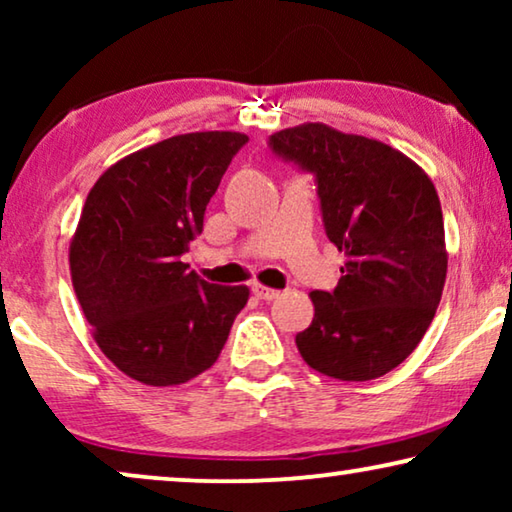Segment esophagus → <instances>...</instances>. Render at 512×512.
Returning <instances> with one entry per match:
<instances>
[{"instance_id":"1","label":"esophagus","mask_w":512,"mask_h":512,"mask_svg":"<svg viewBox=\"0 0 512 512\" xmlns=\"http://www.w3.org/2000/svg\"><path fill=\"white\" fill-rule=\"evenodd\" d=\"M251 291H254V296L258 300H275L279 296L277 289H270V286H263V284H254V289Z\"/></svg>"}]
</instances>
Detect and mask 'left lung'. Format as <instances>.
<instances>
[{"instance_id": "obj_1", "label": "left lung", "mask_w": 512, "mask_h": 512, "mask_svg": "<svg viewBox=\"0 0 512 512\" xmlns=\"http://www.w3.org/2000/svg\"><path fill=\"white\" fill-rule=\"evenodd\" d=\"M277 156L314 172L326 235L345 251L333 293L312 291L296 335L310 368L345 382L387 375L422 342L447 277L436 186L394 146L303 123L270 137Z\"/></svg>"}]
</instances>
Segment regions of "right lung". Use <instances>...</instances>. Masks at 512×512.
<instances>
[{"instance_id": "1", "label": "right lung", "mask_w": 512, "mask_h": 512, "mask_svg": "<svg viewBox=\"0 0 512 512\" xmlns=\"http://www.w3.org/2000/svg\"><path fill=\"white\" fill-rule=\"evenodd\" d=\"M247 135L188 132L102 172L69 242V272L102 354L149 387L184 384L219 359L247 286L200 279L181 261Z\"/></svg>"}]
</instances>
